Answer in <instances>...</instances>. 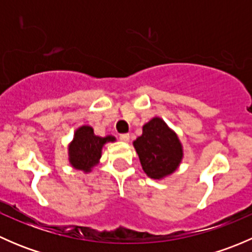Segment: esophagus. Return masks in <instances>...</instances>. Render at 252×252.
I'll list each match as a JSON object with an SVG mask.
<instances>
[{"mask_svg":"<svg viewBox=\"0 0 252 252\" xmlns=\"http://www.w3.org/2000/svg\"><path fill=\"white\" fill-rule=\"evenodd\" d=\"M119 139L124 142H128L130 140V135H129V134H121V135H119Z\"/></svg>","mask_w":252,"mask_h":252,"instance_id":"1","label":"esophagus"}]
</instances>
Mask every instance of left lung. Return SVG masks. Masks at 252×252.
I'll return each instance as SVG.
<instances>
[{"label": "left lung", "mask_w": 252, "mask_h": 252, "mask_svg": "<svg viewBox=\"0 0 252 252\" xmlns=\"http://www.w3.org/2000/svg\"><path fill=\"white\" fill-rule=\"evenodd\" d=\"M144 172L152 179H163L177 171L184 152L177 134L159 117L142 126V134L133 141Z\"/></svg>", "instance_id": "left-lung-1"}]
</instances>
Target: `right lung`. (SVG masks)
I'll return each instance as SVG.
<instances>
[{
    "instance_id": "add662e5",
    "label": "right lung",
    "mask_w": 252,
    "mask_h": 252,
    "mask_svg": "<svg viewBox=\"0 0 252 252\" xmlns=\"http://www.w3.org/2000/svg\"><path fill=\"white\" fill-rule=\"evenodd\" d=\"M116 141V138L107 135L105 138L94 134L93 126H81L75 130L74 138L68 145V156L70 166L84 173H89L100 162L102 147L106 142Z\"/></svg>"
}]
</instances>
